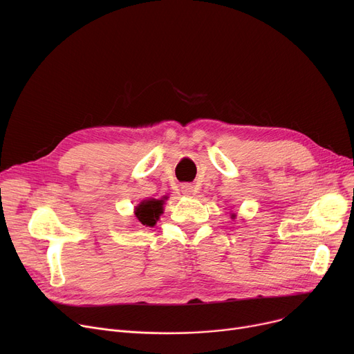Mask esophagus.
I'll return each instance as SVG.
<instances>
[{
    "instance_id": "esophagus-1",
    "label": "esophagus",
    "mask_w": 354,
    "mask_h": 354,
    "mask_svg": "<svg viewBox=\"0 0 354 354\" xmlns=\"http://www.w3.org/2000/svg\"><path fill=\"white\" fill-rule=\"evenodd\" d=\"M182 194L187 195V196L192 195L194 194V187H192V185H183V187H182Z\"/></svg>"
}]
</instances>
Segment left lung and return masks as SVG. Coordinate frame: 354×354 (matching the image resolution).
I'll return each instance as SVG.
<instances>
[{"label": "left lung", "mask_w": 354, "mask_h": 354, "mask_svg": "<svg viewBox=\"0 0 354 354\" xmlns=\"http://www.w3.org/2000/svg\"><path fill=\"white\" fill-rule=\"evenodd\" d=\"M235 216H236V215H235V214H232V215H231V218H232V219H234V218H235Z\"/></svg>", "instance_id": "8db88e82"}]
</instances>
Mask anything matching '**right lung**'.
<instances>
[{
  "label": "right lung",
  "mask_w": 354,
  "mask_h": 354,
  "mask_svg": "<svg viewBox=\"0 0 354 354\" xmlns=\"http://www.w3.org/2000/svg\"><path fill=\"white\" fill-rule=\"evenodd\" d=\"M166 199L167 196H162L160 199L149 198L138 203V207H135L136 222L146 227H155L160 215L163 214V203Z\"/></svg>",
  "instance_id": "right-lung-1"
}]
</instances>
